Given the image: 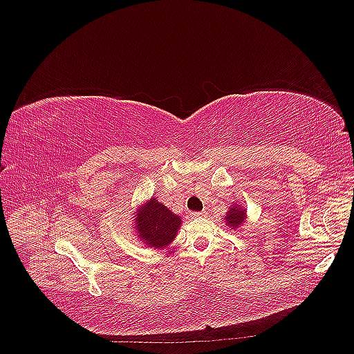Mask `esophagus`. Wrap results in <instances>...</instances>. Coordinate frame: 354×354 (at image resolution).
I'll list each match as a JSON object with an SVG mask.
<instances>
[{"mask_svg": "<svg viewBox=\"0 0 354 354\" xmlns=\"http://www.w3.org/2000/svg\"><path fill=\"white\" fill-rule=\"evenodd\" d=\"M205 216V212H190V217L198 218V217H203Z\"/></svg>", "mask_w": 354, "mask_h": 354, "instance_id": "esophagus-1", "label": "esophagus"}]
</instances>
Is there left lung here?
<instances>
[{
  "label": "left lung",
  "instance_id": "1",
  "mask_svg": "<svg viewBox=\"0 0 354 354\" xmlns=\"http://www.w3.org/2000/svg\"><path fill=\"white\" fill-rule=\"evenodd\" d=\"M224 220H226L229 227L238 229L246 220V209L238 205V203H233L232 207H229V212L224 216Z\"/></svg>",
  "mask_w": 354,
  "mask_h": 354
}]
</instances>
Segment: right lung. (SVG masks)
<instances>
[{
    "label": "right lung",
    "instance_id": "obj_1",
    "mask_svg": "<svg viewBox=\"0 0 354 354\" xmlns=\"http://www.w3.org/2000/svg\"><path fill=\"white\" fill-rule=\"evenodd\" d=\"M134 223L137 238L151 248L159 250L174 241L181 226V218L156 198H152L138 208Z\"/></svg>",
    "mask_w": 354,
    "mask_h": 354
}]
</instances>
